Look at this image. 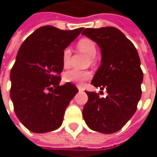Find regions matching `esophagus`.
Returning a JSON list of instances; mask_svg holds the SVG:
<instances>
[{"instance_id": "obj_1", "label": "esophagus", "mask_w": 157, "mask_h": 157, "mask_svg": "<svg viewBox=\"0 0 157 157\" xmlns=\"http://www.w3.org/2000/svg\"><path fill=\"white\" fill-rule=\"evenodd\" d=\"M78 91H84V89H83V88H82L80 86H78Z\"/></svg>"}]
</instances>
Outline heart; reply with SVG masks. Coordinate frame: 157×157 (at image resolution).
I'll list each match as a JSON object with an SVG mask.
<instances>
[{
  "mask_svg": "<svg viewBox=\"0 0 157 157\" xmlns=\"http://www.w3.org/2000/svg\"><path fill=\"white\" fill-rule=\"evenodd\" d=\"M76 47L78 51L81 52L88 56L89 61L88 63L93 64L95 60V55L97 53V45L94 40H92L90 38L83 37L78 40L77 42ZM71 50L69 47H66L62 52V65L65 68L70 66L71 64ZM92 76L90 71H81L77 69H71L69 71H66L63 74V79L65 82L73 83L77 85H81L84 82L90 79Z\"/></svg>",
  "mask_w": 157,
  "mask_h": 157,
  "instance_id": "obj_1",
  "label": "heart"
}]
</instances>
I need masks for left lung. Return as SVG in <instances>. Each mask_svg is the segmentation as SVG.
I'll list each match as a JSON object with an SVG mask.
<instances>
[{
  "label": "left lung",
  "mask_w": 157,
  "mask_h": 157,
  "mask_svg": "<svg viewBox=\"0 0 157 157\" xmlns=\"http://www.w3.org/2000/svg\"><path fill=\"white\" fill-rule=\"evenodd\" d=\"M82 33L101 48V66L91 84L108 93L100 98L94 91H86L88 101L83 117L92 130L111 134L130 120L141 98L144 73L139 55L133 43L116 27L86 28Z\"/></svg>",
  "instance_id": "left-lung-1"
}]
</instances>
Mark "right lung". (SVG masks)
I'll return each mask as SVG.
<instances>
[{
    "label": "right lung",
    "instance_id": "add662e5",
    "mask_svg": "<svg viewBox=\"0 0 157 157\" xmlns=\"http://www.w3.org/2000/svg\"><path fill=\"white\" fill-rule=\"evenodd\" d=\"M82 30L44 26L20 47L10 72V97L19 120L30 131L45 133L62 124L66 107L78 91L71 83L59 86L62 52Z\"/></svg>",
    "mask_w": 157,
    "mask_h": 157
}]
</instances>
